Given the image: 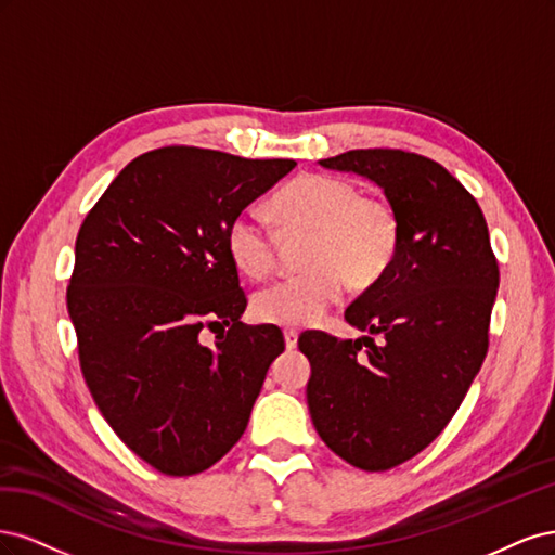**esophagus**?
<instances>
[{"mask_svg": "<svg viewBox=\"0 0 555 555\" xmlns=\"http://www.w3.org/2000/svg\"><path fill=\"white\" fill-rule=\"evenodd\" d=\"M296 343H298V331L284 328V345H287V349H294Z\"/></svg>", "mask_w": 555, "mask_h": 555, "instance_id": "obj_1", "label": "esophagus"}]
</instances>
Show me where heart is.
<instances>
[{
    "mask_svg": "<svg viewBox=\"0 0 555 555\" xmlns=\"http://www.w3.org/2000/svg\"><path fill=\"white\" fill-rule=\"evenodd\" d=\"M273 215L284 233L312 231V238L304 259L310 271L255 296L251 310L268 324H317L343 298L347 282L365 289L382 280L400 245L396 210L361 196L359 184L338 176H300L273 198ZM227 251L243 275L261 280L275 268L278 236L259 210L245 208L227 227Z\"/></svg>",
    "mask_w": 555,
    "mask_h": 555,
    "instance_id": "b5f03b06",
    "label": "heart"
}]
</instances>
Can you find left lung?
Instances as JSON below:
<instances>
[{
	"instance_id": "obj_1",
	"label": "left lung",
	"mask_w": 555,
	"mask_h": 555,
	"mask_svg": "<svg viewBox=\"0 0 555 555\" xmlns=\"http://www.w3.org/2000/svg\"><path fill=\"white\" fill-rule=\"evenodd\" d=\"M375 180L400 222L389 271L345 310L367 335L300 333L319 438L367 473L414 459L447 428L489 351L498 259L475 196L444 166L393 147L319 159Z\"/></svg>"
}]
</instances>
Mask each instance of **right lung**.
I'll use <instances>...</instances> for the list:
<instances>
[{
	"instance_id": "1",
	"label": "right lung",
	"mask_w": 555,
	"mask_h": 555,
	"mask_svg": "<svg viewBox=\"0 0 555 555\" xmlns=\"http://www.w3.org/2000/svg\"><path fill=\"white\" fill-rule=\"evenodd\" d=\"M294 166L157 147L129 162L80 224L66 287L80 371L117 438L162 475L204 473L241 440L284 351L278 326L241 322L247 298L227 227ZM204 327L221 328L212 348Z\"/></svg>"
}]
</instances>
